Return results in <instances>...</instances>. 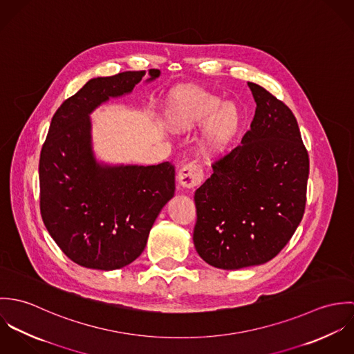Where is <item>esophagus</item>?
<instances>
[{"label":"esophagus","instance_id":"1","mask_svg":"<svg viewBox=\"0 0 354 354\" xmlns=\"http://www.w3.org/2000/svg\"><path fill=\"white\" fill-rule=\"evenodd\" d=\"M203 181V169L198 162L187 163L178 171V184L184 189H194Z\"/></svg>","mask_w":354,"mask_h":354}]
</instances>
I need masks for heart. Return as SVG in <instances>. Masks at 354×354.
I'll list each match as a JSON object with an SVG mask.
<instances>
[{
    "label": "heart",
    "instance_id": "1",
    "mask_svg": "<svg viewBox=\"0 0 354 354\" xmlns=\"http://www.w3.org/2000/svg\"><path fill=\"white\" fill-rule=\"evenodd\" d=\"M167 124L178 132L203 127V149L209 155L225 151L239 136L244 117L232 102L222 100L199 87L176 90L166 101Z\"/></svg>",
    "mask_w": 354,
    "mask_h": 354
}]
</instances>
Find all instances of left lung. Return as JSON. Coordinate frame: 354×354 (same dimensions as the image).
I'll return each instance as SVG.
<instances>
[{"label": "left lung", "mask_w": 354, "mask_h": 354, "mask_svg": "<svg viewBox=\"0 0 354 354\" xmlns=\"http://www.w3.org/2000/svg\"><path fill=\"white\" fill-rule=\"evenodd\" d=\"M256 102L241 145L214 162L195 192V248L205 263L239 270L267 263L303 219L309 158L292 110L248 82Z\"/></svg>", "instance_id": "1"}]
</instances>
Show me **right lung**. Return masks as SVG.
<instances>
[{"label": "right lung", "mask_w": 354, "mask_h": 354, "mask_svg": "<svg viewBox=\"0 0 354 354\" xmlns=\"http://www.w3.org/2000/svg\"><path fill=\"white\" fill-rule=\"evenodd\" d=\"M146 71L88 80L51 118L39 159L41 214L53 240L72 261L117 270L146 248L152 225L174 196V166L106 165L93 150L90 114L132 93ZM152 82L159 69L149 71Z\"/></svg>", "instance_id": "1"}]
</instances>
